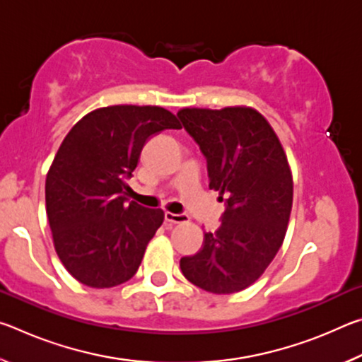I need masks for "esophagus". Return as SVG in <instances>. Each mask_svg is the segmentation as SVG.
Returning <instances> with one entry per match:
<instances>
[{"label":"esophagus","mask_w":362,"mask_h":362,"mask_svg":"<svg viewBox=\"0 0 362 362\" xmlns=\"http://www.w3.org/2000/svg\"><path fill=\"white\" fill-rule=\"evenodd\" d=\"M164 218H166V222L169 223H183L188 220L187 214H173V212H166L164 214Z\"/></svg>","instance_id":"1"}]
</instances>
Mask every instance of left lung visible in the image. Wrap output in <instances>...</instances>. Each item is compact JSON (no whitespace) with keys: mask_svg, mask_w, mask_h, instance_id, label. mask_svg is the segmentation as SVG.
I'll use <instances>...</instances> for the list:
<instances>
[{"mask_svg":"<svg viewBox=\"0 0 362 362\" xmlns=\"http://www.w3.org/2000/svg\"><path fill=\"white\" fill-rule=\"evenodd\" d=\"M185 131L207 161L209 188L225 198L222 223L204 233L203 247L182 257L189 283L233 293L259 279L284 241L293 182L273 127L250 107L183 108Z\"/></svg>","mask_w":362,"mask_h":362,"instance_id":"1","label":"left lung"}]
</instances>
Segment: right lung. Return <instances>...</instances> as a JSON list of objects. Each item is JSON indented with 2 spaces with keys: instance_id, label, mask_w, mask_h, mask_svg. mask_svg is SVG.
<instances>
[{
  "instance_id": "1",
  "label": "right lung",
  "mask_w": 362,
  "mask_h": 362,
  "mask_svg": "<svg viewBox=\"0 0 362 362\" xmlns=\"http://www.w3.org/2000/svg\"><path fill=\"white\" fill-rule=\"evenodd\" d=\"M164 129H180L166 108L112 105L83 116L60 145L46 212L59 259L79 283L103 289L137 273L164 212L127 203L126 180L146 140Z\"/></svg>"
}]
</instances>
